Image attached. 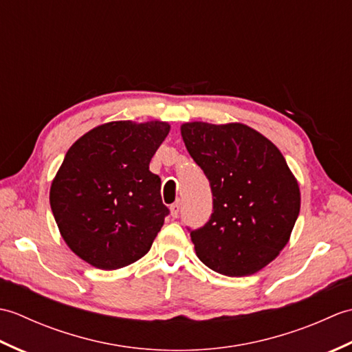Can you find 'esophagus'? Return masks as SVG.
<instances>
[{"label":"esophagus","mask_w":352,"mask_h":352,"mask_svg":"<svg viewBox=\"0 0 352 352\" xmlns=\"http://www.w3.org/2000/svg\"><path fill=\"white\" fill-rule=\"evenodd\" d=\"M170 214L172 218H178V214H180V201H177V203L170 206Z\"/></svg>","instance_id":"34e87169"}]
</instances>
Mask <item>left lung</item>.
Returning a JSON list of instances; mask_svg holds the SVG:
<instances>
[{
    "label": "left lung",
    "instance_id": "left-lung-1",
    "mask_svg": "<svg viewBox=\"0 0 352 352\" xmlns=\"http://www.w3.org/2000/svg\"><path fill=\"white\" fill-rule=\"evenodd\" d=\"M182 136L210 183L213 210L190 230L199 260L228 276L256 274L289 242L300 186L280 149L243 124L189 122Z\"/></svg>",
    "mask_w": 352,
    "mask_h": 352
}]
</instances>
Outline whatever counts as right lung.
Masks as SVG:
<instances>
[{
    "label": "right lung",
    "mask_w": 352,
    "mask_h": 352,
    "mask_svg": "<svg viewBox=\"0 0 352 352\" xmlns=\"http://www.w3.org/2000/svg\"><path fill=\"white\" fill-rule=\"evenodd\" d=\"M169 133L166 122H109L81 136L66 153L50 190L62 237L98 269L142 258L169 208L149 162Z\"/></svg>",
    "instance_id": "right-lung-1"
}]
</instances>
